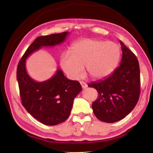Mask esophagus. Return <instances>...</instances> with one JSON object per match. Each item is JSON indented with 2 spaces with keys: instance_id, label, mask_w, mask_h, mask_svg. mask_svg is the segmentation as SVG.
Returning a JSON list of instances; mask_svg holds the SVG:
<instances>
[{
  "instance_id": "34e87169",
  "label": "esophagus",
  "mask_w": 153,
  "mask_h": 153,
  "mask_svg": "<svg viewBox=\"0 0 153 153\" xmlns=\"http://www.w3.org/2000/svg\"><path fill=\"white\" fill-rule=\"evenodd\" d=\"M80 84H81L82 88H87L88 86L86 83H85L84 82H80Z\"/></svg>"
}]
</instances>
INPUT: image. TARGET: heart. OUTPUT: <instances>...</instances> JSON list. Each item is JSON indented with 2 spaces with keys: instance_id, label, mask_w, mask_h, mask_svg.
Here are the masks:
<instances>
[{
  "instance_id": "obj_1",
  "label": "heart",
  "mask_w": 153,
  "mask_h": 153,
  "mask_svg": "<svg viewBox=\"0 0 153 153\" xmlns=\"http://www.w3.org/2000/svg\"><path fill=\"white\" fill-rule=\"evenodd\" d=\"M71 55L65 53L61 58L64 71L73 79L82 76L83 67L94 79L102 78L111 73L119 61L121 50L117 44L103 40L83 39L74 43Z\"/></svg>"
}]
</instances>
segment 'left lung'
I'll return each mask as SVG.
<instances>
[{"instance_id":"obj_1","label":"left lung","mask_w":153,"mask_h":153,"mask_svg":"<svg viewBox=\"0 0 153 153\" xmlns=\"http://www.w3.org/2000/svg\"><path fill=\"white\" fill-rule=\"evenodd\" d=\"M122 59L112 74L89 87L97 90L98 97L92 107L98 120L114 123L126 117L135 107L140 94V67L136 56L120 41Z\"/></svg>"}]
</instances>
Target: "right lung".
I'll return each mask as SVG.
<instances>
[{
	"instance_id": "add662e5",
	"label": "right lung",
	"mask_w": 153,
	"mask_h": 153,
	"mask_svg": "<svg viewBox=\"0 0 153 153\" xmlns=\"http://www.w3.org/2000/svg\"><path fill=\"white\" fill-rule=\"evenodd\" d=\"M69 32L39 36L27 48L19 62L17 79L22 105L32 117L46 126L64 122L70 115L75 97L81 92L78 81L70 80L58 68L51 79L38 82L31 78L25 68L26 59L42 46L63 42Z\"/></svg>"
}]
</instances>
